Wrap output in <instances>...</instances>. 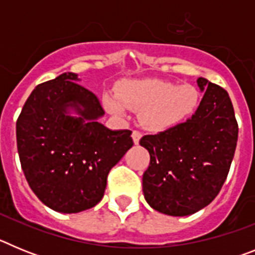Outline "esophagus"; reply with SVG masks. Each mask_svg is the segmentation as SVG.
<instances>
[{
  "label": "esophagus",
  "instance_id": "34e87169",
  "mask_svg": "<svg viewBox=\"0 0 255 255\" xmlns=\"http://www.w3.org/2000/svg\"><path fill=\"white\" fill-rule=\"evenodd\" d=\"M131 136H132V140H134V143L139 144V140L141 139V132L138 131V130H134L131 134Z\"/></svg>",
  "mask_w": 255,
  "mask_h": 255
}]
</instances>
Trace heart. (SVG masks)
<instances>
[{
  "label": "heart",
  "mask_w": 255,
  "mask_h": 255,
  "mask_svg": "<svg viewBox=\"0 0 255 255\" xmlns=\"http://www.w3.org/2000/svg\"><path fill=\"white\" fill-rule=\"evenodd\" d=\"M200 93L194 85L161 79H130L117 93H106L103 103L108 112L126 117L130 110L139 111L140 121L154 131L167 130L184 123L194 114Z\"/></svg>",
  "instance_id": "obj_1"
}]
</instances>
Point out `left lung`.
<instances>
[{
    "label": "left lung",
    "instance_id": "1",
    "mask_svg": "<svg viewBox=\"0 0 255 255\" xmlns=\"http://www.w3.org/2000/svg\"><path fill=\"white\" fill-rule=\"evenodd\" d=\"M197 83L204 96L195 114L140 139L150 155L143 175L144 198L153 209L176 217L193 215L217 197L238 143V123L227 92L204 78Z\"/></svg>",
    "mask_w": 255,
    "mask_h": 255
}]
</instances>
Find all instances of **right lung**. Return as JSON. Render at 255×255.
<instances>
[{"instance_id":"obj_1","label":"right lung","mask_w":255,"mask_h":255,"mask_svg":"<svg viewBox=\"0 0 255 255\" xmlns=\"http://www.w3.org/2000/svg\"><path fill=\"white\" fill-rule=\"evenodd\" d=\"M79 80L64 73L39 84L16 121L26 181L42 203L61 213L100 203L108 172L134 144L130 130H110L100 123L102 106Z\"/></svg>"}]
</instances>
